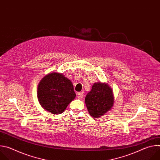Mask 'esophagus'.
<instances>
[{"mask_svg": "<svg viewBox=\"0 0 160 160\" xmlns=\"http://www.w3.org/2000/svg\"><path fill=\"white\" fill-rule=\"evenodd\" d=\"M83 94H82V93H80V92L77 93V98H78L79 99H82L83 98Z\"/></svg>", "mask_w": 160, "mask_h": 160, "instance_id": "34e87169", "label": "esophagus"}]
</instances>
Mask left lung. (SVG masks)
Instances as JSON below:
<instances>
[{"label":"left lung","mask_w":160,"mask_h":160,"mask_svg":"<svg viewBox=\"0 0 160 160\" xmlns=\"http://www.w3.org/2000/svg\"><path fill=\"white\" fill-rule=\"evenodd\" d=\"M113 95L108 84L95 83L85 97V104L91 117L98 118L109 111L113 104Z\"/></svg>","instance_id":"1"}]
</instances>
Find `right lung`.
<instances>
[{
	"instance_id": "add662e5",
	"label": "right lung",
	"mask_w": 160,
	"mask_h": 160,
	"mask_svg": "<svg viewBox=\"0 0 160 160\" xmlns=\"http://www.w3.org/2000/svg\"><path fill=\"white\" fill-rule=\"evenodd\" d=\"M72 82L62 73H51L40 82L37 97L42 107L48 111L59 115L75 98Z\"/></svg>"
}]
</instances>
